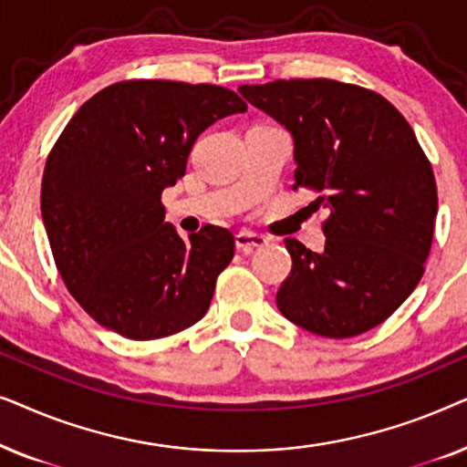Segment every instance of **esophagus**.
<instances>
[{
    "label": "esophagus",
    "instance_id": "34e87169",
    "mask_svg": "<svg viewBox=\"0 0 467 467\" xmlns=\"http://www.w3.org/2000/svg\"><path fill=\"white\" fill-rule=\"evenodd\" d=\"M265 244H267V238L261 234H253V232L235 234V246H238V251L242 253H251L254 248L265 246Z\"/></svg>",
    "mask_w": 467,
    "mask_h": 467
}]
</instances>
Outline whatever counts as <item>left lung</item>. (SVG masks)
<instances>
[{
    "mask_svg": "<svg viewBox=\"0 0 467 467\" xmlns=\"http://www.w3.org/2000/svg\"><path fill=\"white\" fill-rule=\"evenodd\" d=\"M291 131L296 184L327 210L325 251L285 238L293 265L276 293L291 323L353 337L387 321L423 278L438 214L436 178L412 127L382 95L331 78L242 85Z\"/></svg>",
    "mask_w": 467,
    "mask_h": 467,
    "instance_id": "obj_1",
    "label": "left lung"
}]
</instances>
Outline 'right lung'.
<instances>
[{"label": "right lung", "mask_w": 467, "mask_h": 467, "mask_svg": "<svg viewBox=\"0 0 467 467\" xmlns=\"http://www.w3.org/2000/svg\"><path fill=\"white\" fill-rule=\"evenodd\" d=\"M244 110L225 87L133 78L69 119L44 165L42 219L63 283L101 327L157 340L206 315L235 238L206 225L182 240L161 193L200 133Z\"/></svg>", "instance_id": "right-lung-1"}]
</instances>
